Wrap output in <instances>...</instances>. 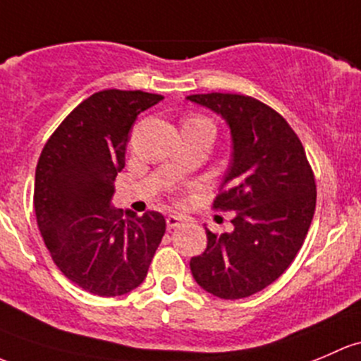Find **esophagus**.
<instances>
[{
    "mask_svg": "<svg viewBox=\"0 0 361 361\" xmlns=\"http://www.w3.org/2000/svg\"><path fill=\"white\" fill-rule=\"evenodd\" d=\"M185 223V218L180 214H169L168 218H166V225H168V230H173V228H178L180 225H183Z\"/></svg>",
    "mask_w": 361,
    "mask_h": 361,
    "instance_id": "34e87169",
    "label": "esophagus"
}]
</instances>
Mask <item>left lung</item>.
Here are the masks:
<instances>
[{
	"mask_svg": "<svg viewBox=\"0 0 361 361\" xmlns=\"http://www.w3.org/2000/svg\"><path fill=\"white\" fill-rule=\"evenodd\" d=\"M226 121L233 157L216 211H235L233 231L212 233L190 259L195 282L221 299H242L275 282L301 249L317 206L305 147L279 112L247 94H190Z\"/></svg>",
	"mask_w": 361,
	"mask_h": 361,
	"instance_id": "1",
	"label": "left lung"
}]
</instances>
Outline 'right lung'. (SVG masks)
<instances>
[{
  "instance_id": "1",
  "label": "right lung",
  "mask_w": 361,
  "mask_h": 361,
  "mask_svg": "<svg viewBox=\"0 0 361 361\" xmlns=\"http://www.w3.org/2000/svg\"><path fill=\"white\" fill-rule=\"evenodd\" d=\"M162 98L140 90L93 93L53 131L37 161L34 211L41 237L59 270L94 295L136 289L164 237L161 212L126 211L124 219L111 206L131 126Z\"/></svg>"
}]
</instances>
